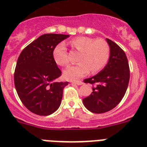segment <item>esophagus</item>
Returning a JSON list of instances; mask_svg holds the SVG:
<instances>
[{
	"mask_svg": "<svg viewBox=\"0 0 147 147\" xmlns=\"http://www.w3.org/2000/svg\"><path fill=\"white\" fill-rule=\"evenodd\" d=\"M71 83H73V84H76V85H82L83 84V82H82V81H72V82H71Z\"/></svg>",
	"mask_w": 147,
	"mask_h": 147,
	"instance_id": "esophagus-1",
	"label": "esophagus"
}]
</instances>
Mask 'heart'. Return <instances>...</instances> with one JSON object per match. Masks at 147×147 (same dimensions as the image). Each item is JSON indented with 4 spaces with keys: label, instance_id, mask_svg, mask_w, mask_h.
<instances>
[{
    "label": "heart",
    "instance_id": "heart-1",
    "mask_svg": "<svg viewBox=\"0 0 147 147\" xmlns=\"http://www.w3.org/2000/svg\"><path fill=\"white\" fill-rule=\"evenodd\" d=\"M70 44L81 54L79 57L80 64L70 66L64 71L63 74L67 80L80 79L88 74L90 70L93 74H96L107 65L110 57V48L103 39L94 40L88 37H78L71 40ZM53 57L59 65L69 64V57L64 43L58 44L54 48Z\"/></svg>",
    "mask_w": 147,
    "mask_h": 147
}]
</instances>
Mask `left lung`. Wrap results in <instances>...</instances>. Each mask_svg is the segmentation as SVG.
Here are the masks:
<instances>
[{
	"label": "left lung",
	"mask_w": 147,
	"mask_h": 147,
	"mask_svg": "<svg viewBox=\"0 0 147 147\" xmlns=\"http://www.w3.org/2000/svg\"><path fill=\"white\" fill-rule=\"evenodd\" d=\"M106 40L110 48L107 65L98 74L84 80L95 85L91 94L83 98L85 107L93 113H104L116 107L129 84V67L125 53L113 41Z\"/></svg>",
	"instance_id": "obj_1"
}]
</instances>
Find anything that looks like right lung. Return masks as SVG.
<instances>
[{"label":"right lung","instance_id":"add662e5","mask_svg":"<svg viewBox=\"0 0 147 147\" xmlns=\"http://www.w3.org/2000/svg\"><path fill=\"white\" fill-rule=\"evenodd\" d=\"M69 35L45 34L22 51L14 82L18 96L29 111L49 115L59 108L67 82H56L62 72L53 57L54 48Z\"/></svg>","mask_w":147,"mask_h":147}]
</instances>
